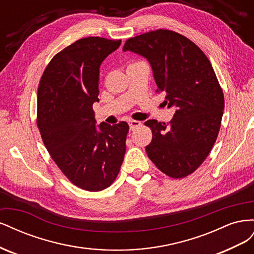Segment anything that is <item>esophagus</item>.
<instances>
[{
  "label": "esophagus",
  "mask_w": 254,
  "mask_h": 254,
  "mask_svg": "<svg viewBox=\"0 0 254 254\" xmlns=\"http://www.w3.org/2000/svg\"><path fill=\"white\" fill-rule=\"evenodd\" d=\"M141 124H142V123H141V122H139V121H134V120L130 121V122H129L130 130H134L135 128H137L139 126H141Z\"/></svg>",
  "instance_id": "esophagus-1"
}]
</instances>
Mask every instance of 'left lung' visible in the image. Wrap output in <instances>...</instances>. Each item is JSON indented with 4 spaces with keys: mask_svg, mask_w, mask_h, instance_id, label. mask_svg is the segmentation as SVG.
Instances as JSON below:
<instances>
[{
    "mask_svg": "<svg viewBox=\"0 0 254 254\" xmlns=\"http://www.w3.org/2000/svg\"><path fill=\"white\" fill-rule=\"evenodd\" d=\"M123 50L147 58L157 92L165 94L168 107L177 108L167 124L144 123L152 132L147 156L166 176L186 178L210 153L224 113V92L210 60L189 38L170 29L129 38Z\"/></svg>",
    "mask_w": 254,
    "mask_h": 254,
    "instance_id": "left-lung-1",
    "label": "left lung"
}]
</instances>
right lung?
Masks as SVG:
<instances>
[{
    "mask_svg": "<svg viewBox=\"0 0 254 254\" xmlns=\"http://www.w3.org/2000/svg\"><path fill=\"white\" fill-rule=\"evenodd\" d=\"M121 40L87 37L57 53L38 87L37 126L59 170L74 186L89 191L109 188L126 151L129 126H95L92 105L98 102L99 65Z\"/></svg>",
    "mask_w": 254,
    "mask_h": 254,
    "instance_id": "right-lung-1",
    "label": "right lung"
}]
</instances>
